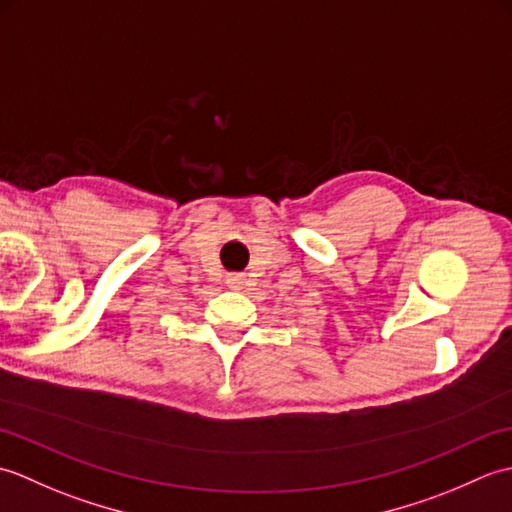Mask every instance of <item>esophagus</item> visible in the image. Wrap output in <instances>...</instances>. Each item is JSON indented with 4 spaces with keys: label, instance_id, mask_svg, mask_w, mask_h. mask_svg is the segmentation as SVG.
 I'll list each match as a JSON object with an SVG mask.
<instances>
[{
    "label": "esophagus",
    "instance_id": "esophagus-1",
    "mask_svg": "<svg viewBox=\"0 0 512 512\" xmlns=\"http://www.w3.org/2000/svg\"><path fill=\"white\" fill-rule=\"evenodd\" d=\"M226 284H228V288H233V290H244V288L250 286V279H248L246 273H233V275L226 277Z\"/></svg>",
    "mask_w": 512,
    "mask_h": 512
}]
</instances>
